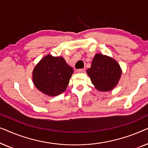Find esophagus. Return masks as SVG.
I'll use <instances>...</instances> for the list:
<instances>
[{"label":"esophagus","mask_w":148,"mask_h":148,"mask_svg":"<svg viewBox=\"0 0 148 148\" xmlns=\"http://www.w3.org/2000/svg\"><path fill=\"white\" fill-rule=\"evenodd\" d=\"M85 69H79L77 70V72L78 73H84L85 72Z\"/></svg>","instance_id":"1"}]
</instances>
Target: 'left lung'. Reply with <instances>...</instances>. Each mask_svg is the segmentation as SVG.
I'll use <instances>...</instances> for the list:
<instances>
[{
  "label": "left lung",
  "mask_w": 148,
  "mask_h": 148,
  "mask_svg": "<svg viewBox=\"0 0 148 148\" xmlns=\"http://www.w3.org/2000/svg\"><path fill=\"white\" fill-rule=\"evenodd\" d=\"M121 69L116 60L109 56L96 54L87 73L96 89L103 92L112 90L118 84Z\"/></svg>",
  "instance_id": "obj_1"
}]
</instances>
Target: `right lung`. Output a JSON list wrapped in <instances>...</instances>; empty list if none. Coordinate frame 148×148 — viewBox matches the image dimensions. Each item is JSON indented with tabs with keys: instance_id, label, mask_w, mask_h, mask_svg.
<instances>
[{
	"instance_id": "obj_1",
	"label": "right lung",
	"mask_w": 148,
	"mask_h": 148,
	"mask_svg": "<svg viewBox=\"0 0 148 148\" xmlns=\"http://www.w3.org/2000/svg\"><path fill=\"white\" fill-rule=\"evenodd\" d=\"M73 73V69L63 58L48 54L34 69L33 82L40 92L55 96L65 91Z\"/></svg>"
}]
</instances>
